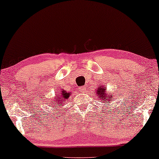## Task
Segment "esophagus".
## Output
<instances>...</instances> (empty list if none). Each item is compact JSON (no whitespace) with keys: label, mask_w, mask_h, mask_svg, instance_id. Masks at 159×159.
<instances>
[{"label":"esophagus","mask_w":159,"mask_h":159,"mask_svg":"<svg viewBox=\"0 0 159 159\" xmlns=\"http://www.w3.org/2000/svg\"><path fill=\"white\" fill-rule=\"evenodd\" d=\"M79 90H80L81 93L84 92V91L86 90V88H85V87H81V88H79Z\"/></svg>","instance_id":"1"}]
</instances>
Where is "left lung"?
<instances>
[{"label":"left lung","instance_id":"left-lung-1","mask_svg":"<svg viewBox=\"0 0 159 159\" xmlns=\"http://www.w3.org/2000/svg\"><path fill=\"white\" fill-rule=\"evenodd\" d=\"M95 93H96V95L99 100H103L102 102L104 103V105L106 104H106H109L110 103H111V101H113L112 99L114 98L111 95L106 94L107 93V87L104 85H101L100 84L99 87H98V88L96 89V92ZM108 106H106V108Z\"/></svg>","mask_w":159,"mask_h":159}]
</instances>
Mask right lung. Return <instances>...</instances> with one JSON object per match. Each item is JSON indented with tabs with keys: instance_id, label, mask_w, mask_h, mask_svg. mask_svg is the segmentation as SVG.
Listing matches in <instances>:
<instances>
[{
	"instance_id": "add662e5",
	"label": "right lung",
	"mask_w": 159,
	"mask_h": 159,
	"mask_svg": "<svg viewBox=\"0 0 159 159\" xmlns=\"http://www.w3.org/2000/svg\"><path fill=\"white\" fill-rule=\"evenodd\" d=\"M71 93L70 92H67V91L64 90H61L60 92L58 93V94L56 95L55 98L53 100L51 103L52 104H56V106H58V105L62 106L64 105V102L66 101V100L69 98V97L70 96Z\"/></svg>"
}]
</instances>
